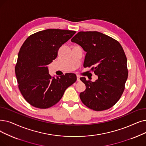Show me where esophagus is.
<instances>
[{"instance_id":"esophagus-1","label":"esophagus","mask_w":146,"mask_h":146,"mask_svg":"<svg viewBox=\"0 0 146 146\" xmlns=\"http://www.w3.org/2000/svg\"><path fill=\"white\" fill-rule=\"evenodd\" d=\"M77 80L80 81V77H79V75H77Z\"/></svg>"}]
</instances>
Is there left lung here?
Wrapping results in <instances>:
<instances>
[{
	"label": "left lung",
	"instance_id": "8db88e82",
	"mask_svg": "<svg viewBox=\"0 0 146 146\" xmlns=\"http://www.w3.org/2000/svg\"><path fill=\"white\" fill-rule=\"evenodd\" d=\"M71 41L86 52L84 67H92L91 70L98 76L95 82L80 78L86 86L80 94L82 103L96 111L111 108L122 95L128 78L127 59L121 45L98 31H80Z\"/></svg>",
	"mask_w": 146,
	"mask_h": 146
}]
</instances>
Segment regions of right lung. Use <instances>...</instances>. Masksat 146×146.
<instances>
[{"mask_svg":"<svg viewBox=\"0 0 146 146\" xmlns=\"http://www.w3.org/2000/svg\"><path fill=\"white\" fill-rule=\"evenodd\" d=\"M75 31L46 29L30 35L18 55L15 74L22 96L32 106L48 109L57 103L66 89L76 81V75L60 77L49 74L48 65L57 56L59 48Z\"/></svg>","mask_w":146,"mask_h":146,"instance_id":"right-lung-1","label":"right lung"}]
</instances>
